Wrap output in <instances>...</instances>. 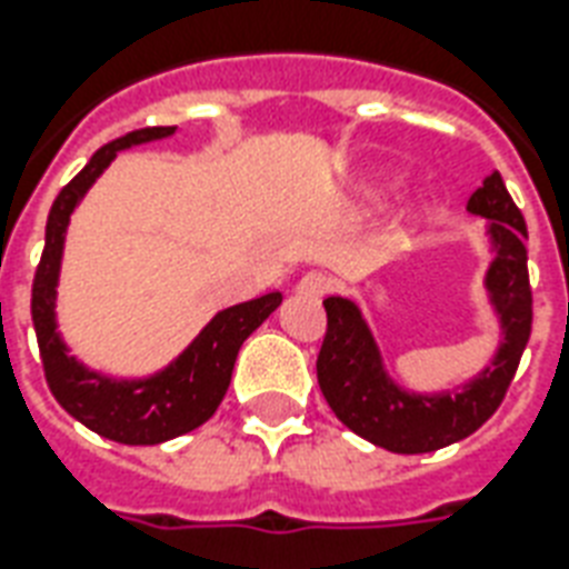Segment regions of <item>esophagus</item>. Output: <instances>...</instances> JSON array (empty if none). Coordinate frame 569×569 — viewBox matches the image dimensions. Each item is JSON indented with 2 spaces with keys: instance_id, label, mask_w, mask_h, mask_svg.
<instances>
[{
  "instance_id": "obj_1",
  "label": "esophagus",
  "mask_w": 569,
  "mask_h": 569,
  "mask_svg": "<svg viewBox=\"0 0 569 569\" xmlns=\"http://www.w3.org/2000/svg\"><path fill=\"white\" fill-rule=\"evenodd\" d=\"M328 289H330V280L321 274V271H307V274L298 280V286H295V292L303 295V298H316V301H319V298H325V295H328Z\"/></svg>"
}]
</instances>
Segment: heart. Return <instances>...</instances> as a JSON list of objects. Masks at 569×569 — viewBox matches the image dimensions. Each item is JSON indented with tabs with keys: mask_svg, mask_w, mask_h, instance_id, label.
I'll use <instances>...</instances> for the list:
<instances>
[{
	"mask_svg": "<svg viewBox=\"0 0 569 569\" xmlns=\"http://www.w3.org/2000/svg\"><path fill=\"white\" fill-rule=\"evenodd\" d=\"M401 173H380L378 180L372 182V186H369V197H372V200H383V197H389V194H396L398 189H401Z\"/></svg>",
	"mask_w": 569,
	"mask_h": 569,
	"instance_id": "obj_1",
	"label": "heart"
}]
</instances>
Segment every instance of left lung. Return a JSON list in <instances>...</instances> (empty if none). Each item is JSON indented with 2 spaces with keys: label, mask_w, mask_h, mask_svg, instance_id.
Wrapping results in <instances>:
<instances>
[{
  "label": "left lung",
  "mask_w": 569,
  "mask_h": 569,
  "mask_svg": "<svg viewBox=\"0 0 569 569\" xmlns=\"http://www.w3.org/2000/svg\"><path fill=\"white\" fill-rule=\"evenodd\" d=\"M467 212L487 218L490 266L485 274L502 342L493 360L467 383L442 392H410L387 372L378 339L351 298L330 295L321 342L319 387L337 419L363 440L396 455H425L463 440L496 413L531 337V286L526 221L499 171L472 191Z\"/></svg>",
  "instance_id": "left-lung-1"
}]
</instances>
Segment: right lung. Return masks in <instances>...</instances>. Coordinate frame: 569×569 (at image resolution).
<instances>
[{"instance_id": "1", "label": "right lung", "mask_w": 569, "mask_h": 569, "mask_svg": "<svg viewBox=\"0 0 569 569\" xmlns=\"http://www.w3.org/2000/svg\"><path fill=\"white\" fill-rule=\"evenodd\" d=\"M173 132L177 127L136 129L91 156V162L58 191L56 203L49 209L47 244L31 283V321H34L43 375L52 396L84 428L123 446H156L200 428L227 396L241 342L283 301L280 292H268L262 298L214 312L212 321L191 339V346L177 360L147 378H109L93 372L70 355L56 321L58 274H61L70 214L120 150L147 141H162Z\"/></svg>"}]
</instances>
